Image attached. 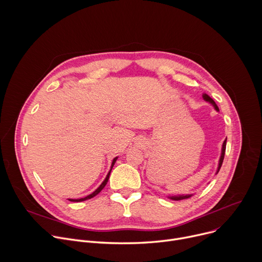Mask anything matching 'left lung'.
Here are the masks:
<instances>
[{"label": "left lung", "instance_id": "obj_1", "mask_svg": "<svg viewBox=\"0 0 262 262\" xmlns=\"http://www.w3.org/2000/svg\"><path fill=\"white\" fill-rule=\"evenodd\" d=\"M203 98L206 100V101H209L213 106H214V108L215 110H217L219 111V108H217V106H216V104H215V102L207 95V94H204L203 95ZM226 141H227V139L224 141V143H223V147H222V155H221V158H220V162H219V167H217V171H216V173L220 171V169H221V167H222V164H223V161H224V157H225V151H226ZM192 195H175V196H170L169 198L170 199H172V200H175V201H178V200H182V199H186V198H190Z\"/></svg>", "mask_w": 262, "mask_h": 262}]
</instances>
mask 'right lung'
<instances>
[{
	"mask_svg": "<svg viewBox=\"0 0 262 262\" xmlns=\"http://www.w3.org/2000/svg\"><path fill=\"white\" fill-rule=\"evenodd\" d=\"M116 160H117V158H115L114 160H113V163H112V167H111V170L108 171V173H107V175H106V177H105V179L102 181V183L98 186V188L92 193V194H90V195H88L87 197H85V198H81V199H68L69 201H71V202H81V201H85V200H88V199H91V198H93L94 196H96L103 188L105 186V184H106V182H107V180H108V177H110V173H111V171H112V168H113V166H114V164H115V162H116Z\"/></svg>",
	"mask_w": 262,
	"mask_h": 262,
	"instance_id": "1",
	"label": "right lung"
}]
</instances>
